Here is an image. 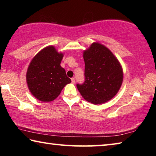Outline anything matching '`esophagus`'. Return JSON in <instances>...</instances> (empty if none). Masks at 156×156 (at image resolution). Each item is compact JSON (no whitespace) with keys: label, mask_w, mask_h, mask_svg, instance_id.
Wrapping results in <instances>:
<instances>
[{"label":"esophagus","mask_w":156,"mask_h":156,"mask_svg":"<svg viewBox=\"0 0 156 156\" xmlns=\"http://www.w3.org/2000/svg\"><path fill=\"white\" fill-rule=\"evenodd\" d=\"M72 83L73 84L75 83V78H72Z\"/></svg>","instance_id":"obj_1"}]
</instances>
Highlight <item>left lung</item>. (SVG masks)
I'll return each instance as SVG.
<instances>
[{"label": "left lung", "instance_id": "8db88e82", "mask_svg": "<svg viewBox=\"0 0 156 156\" xmlns=\"http://www.w3.org/2000/svg\"><path fill=\"white\" fill-rule=\"evenodd\" d=\"M85 81L77 84L83 98L94 105H101L114 97L123 81V70L119 60L109 49L94 42L83 51Z\"/></svg>", "mask_w": 156, "mask_h": 156}]
</instances>
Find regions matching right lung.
I'll use <instances>...</instances> for the list:
<instances>
[{
    "label": "right lung",
    "instance_id": "obj_1",
    "mask_svg": "<svg viewBox=\"0 0 156 156\" xmlns=\"http://www.w3.org/2000/svg\"><path fill=\"white\" fill-rule=\"evenodd\" d=\"M64 54L49 45L41 49L28 66L26 80L31 94L42 102L53 101L72 80L60 66Z\"/></svg>",
    "mask_w": 156,
    "mask_h": 156
}]
</instances>
